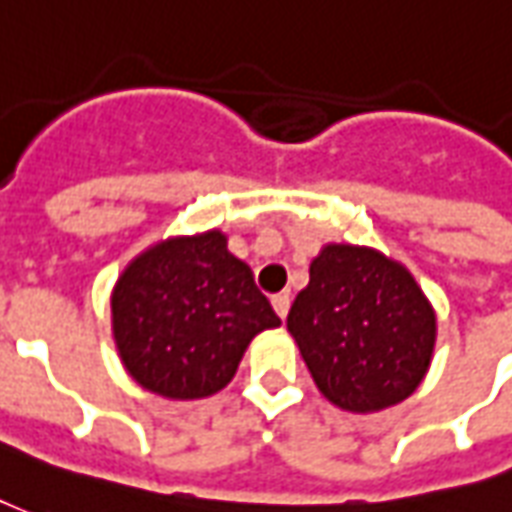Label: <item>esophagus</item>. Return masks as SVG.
<instances>
[{"label": "esophagus", "instance_id": "1", "mask_svg": "<svg viewBox=\"0 0 512 512\" xmlns=\"http://www.w3.org/2000/svg\"><path fill=\"white\" fill-rule=\"evenodd\" d=\"M271 304H274V312L285 320L287 312H290V295H274V298H271Z\"/></svg>", "mask_w": 512, "mask_h": 512}]
</instances>
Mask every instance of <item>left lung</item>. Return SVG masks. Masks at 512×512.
<instances>
[{
	"instance_id": "left-lung-1",
	"label": "left lung",
	"mask_w": 512,
	"mask_h": 512,
	"mask_svg": "<svg viewBox=\"0 0 512 512\" xmlns=\"http://www.w3.org/2000/svg\"><path fill=\"white\" fill-rule=\"evenodd\" d=\"M287 331L325 399L347 412H380L423 382L437 317L401 263L369 246L325 244Z\"/></svg>"
}]
</instances>
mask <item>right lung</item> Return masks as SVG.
Instances as JSON below:
<instances>
[{
  "instance_id": "obj_1",
  "label": "right lung",
  "mask_w": 512,
  "mask_h": 512,
  "mask_svg": "<svg viewBox=\"0 0 512 512\" xmlns=\"http://www.w3.org/2000/svg\"><path fill=\"white\" fill-rule=\"evenodd\" d=\"M111 314L132 380L179 401L222 391L249 342L282 323L252 268L227 252L222 230L168 238L140 252L113 287Z\"/></svg>"
}]
</instances>
